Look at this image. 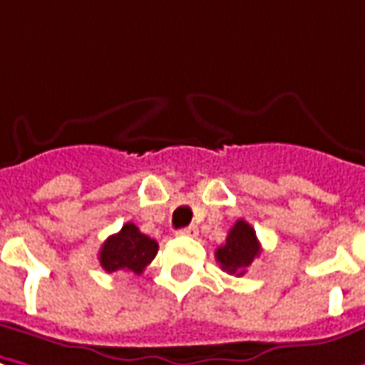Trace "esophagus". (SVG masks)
Here are the masks:
<instances>
[{
    "label": "esophagus",
    "mask_w": 365,
    "mask_h": 365,
    "mask_svg": "<svg viewBox=\"0 0 365 365\" xmlns=\"http://www.w3.org/2000/svg\"><path fill=\"white\" fill-rule=\"evenodd\" d=\"M180 235H187V237H193V235H197V227L195 225H187V227H183L178 232Z\"/></svg>",
    "instance_id": "esophagus-1"
}]
</instances>
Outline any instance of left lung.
Instances as JSON below:
<instances>
[{
	"instance_id": "1",
	"label": "left lung",
	"mask_w": 365,
	"mask_h": 365,
	"mask_svg": "<svg viewBox=\"0 0 365 365\" xmlns=\"http://www.w3.org/2000/svg\"><path fill=\"white\" fill-rule=\"evenodd\" d=\"M259 254L262 247L257 242L255 230L244 220H237L225 237V244L215 250V259L227 274L244 276L245 269L252 266V262Z\"/></svg>"
}]
</instances>
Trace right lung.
<instances>
[{"label":"right lung","mask_w":365,"mask_h":365,"mask_svg":"<svg viewBox=\"0 0 365 365\" xmlns=\"http://www.w3.org/2000/svg\"><path fill=\"white\" fill-rule=\"evenodd\" d=\"M158 254V242L141 234L138 225L128 224L118 234L110 235L99 250V264L111 272H133L140 276Z\"/></svg>","instance_id":"add662e5"}]
</instances>
